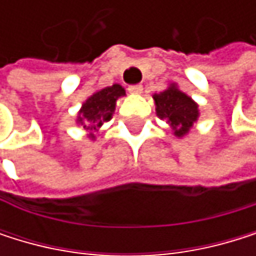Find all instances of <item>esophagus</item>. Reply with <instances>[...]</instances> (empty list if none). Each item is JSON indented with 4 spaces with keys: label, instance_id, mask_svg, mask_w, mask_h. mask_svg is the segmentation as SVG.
Wrapping results in <instances>:
<instances>
[{
    "label": "esophagus",
    "instance_id": "34e87169",
    "mask_svg": "<svg viewBox=\"0 0 256 256\" xmlns=\"http://www.w3.org/2000/svg\"><path fill=\"white\" fill-rule=\"evenodd\" d=\"M129 92H130L132 95H140V94L142 92V86H141V84L130 86V87H129Z\"/></svg>",
    "mask_w": 256,
    "mask_h": 256
}]
</instances>
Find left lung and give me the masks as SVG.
Segmentation results:
<instances>
[{
	"label": "left lung",
	"mask_w": 256,
	"mask_h": 256,
	"mask_svg": "<svg viewBox=\"0 0 256 256\" xmlns=\"http://www.w3.org/2000/svg\"><path fill=\"white\" fill-rule=\"evenodd\" d=\"M152 98L158 118L166 120L172 134L178 138L189 135L200 118V106L188 94L180 90L176 82L169 84L166 90L155 94Z\"/></svg>",
	"instance_id": "1"
}]
</instances>
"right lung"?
Segmentation results:
<instances>
[{"instance_id":"1","label":"right lung","mask_w":256,"mask_h":256,"mask_svg":"<svg viewBox=\"0 0 256 256\" xmlns=\"http://www.w3.org/2000/svg\"><path fill=\"white\" fill-rule=\"evenodd\" d=\"M126 90L120 84H114L109 87H102L94 92L89 98H87L76 116V124L86 129L87 136L92 141L95 140L94 132H98L100 127L112 120V115L115 112V106L118 98L124 96Z\"/></svg>"}]
</instances>
